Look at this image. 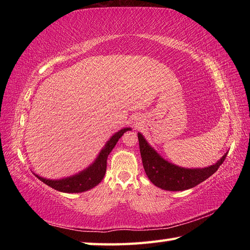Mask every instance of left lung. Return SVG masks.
<instances>
[{"mask_svg":"<svg viewBox=\"0 0 250 250\" xmlns=\"http://www.w3.org/2000/svg\"><path fill=\"white\" fill-rule=\"evenodd\" d=\"M143 167L150 182L157 187L168 191L187 190L204 182L219 168L228 152L216 164L205 168H183L164 160L147 144L141 133L137 134Z\"/></svg>","mask_w":250,"mask_h":250,"instance_id":"left-lung-1","label":"left lung"}]
</instances>
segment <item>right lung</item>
Returning <instances> with one entry per match:
<instances>
[{
    "label": "right lung",
    "instance_id": "add662e5",
    "mask_svg": "<svg viewBox=\"0 0 250 250\" xmlns=\"http://www.w3.org/2000/svg\"><path fill=\"white\" fill-rule=\"evenodd\" d=\"M131 129H122L119 132H117L114 136H111V139L107 142V144L105 145L104 149H102V151L100 152V156L92 166L89 167L87 169H84L83 172L75 175V176L67 177L60 180H50L40 176L37 177L47 186L54 188L55 190L61 191V192L78 193L83 192V191H87L89 189H92L98 184H100L101 180L104 177L106 172V164H107V157L109 155V152L113 150V148L117 144V142H118L120 137L124 135L125 132Z\"/></svg>",
    "mask_w": 250,
    "mask_h": 250
}]
</instances>
